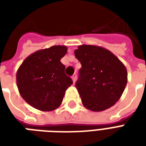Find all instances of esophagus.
Segmentation results:
<instances>
[{
  "instance_id": "obj_1",
  "label": "esophagus",
  "mask_w": 146,
  "mask_h": 146,
  "mask_svg": "<svg viewBox=\"0 0 146 146\" xmlns=\"http://www.w3.org/2000/svg\"><path fill=\"white\" fill-rule=\"evenodd\" d=\"M72 80H73V83L75 84V82H76V73H74L73 76H72Z\"/></svg>"
}]
</instances>
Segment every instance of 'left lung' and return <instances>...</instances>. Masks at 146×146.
<instances>
[{
    "mask_svg": "<svg viewBox=\"0 0 146 146\" xmlns=\"http://www.w3.org/2000/svg\"><path fill=\"white\" fill-rule=\"evenodd\" d=\"M74 54L82 66L76 87L84 107L101 112L115 105L127 83L122 62L110 51L95 45H80Z\"/></svg>",
    "mask_w": 146,
    "mask_h": 146,
    "instance_id": "1",
    "label": "left lung"
}]
</instances>
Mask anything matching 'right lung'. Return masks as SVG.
<instances>
[{
  "instance_id": "obj_1",
  "label": "right lung",
  "mask_w": 146,
  "mask_h": 146,
  "mask_svg": "<svg viewBox=\"0 0 146 146\" xmlns=\"http://www.w3.org/2000/svg\"><path fill=\"white\" fill-rule=\"evenodd\" d=\"M66 46L55 45L29 55L16 73L19 92L31 106L41 111L56 110L73 80L65 73L60 62Z\"/></svg>"
}]
</instances>
